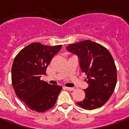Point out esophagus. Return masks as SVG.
<instances>
[{
    "instance_id": "34e87169",
    "label": "esophagus",
    "mask_w": 129,
    "mask_h": 129,
    "mask_svg": "<svg viewBox=\"0 0 129 129\" xmlns=\"http://www.w3.org/2000/svg\"><path fill=\"white\" fill-rule=\"evenodd\" d=\"M65 88L66 90H69V91H73L74 90V88L73 87H65Z\"/></svg>"
}]
</instances>
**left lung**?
<instances>
[{
	"label": "left lung",
	"instance_id": "1",
	"mask_svg": "<svg viewBox=\"0 0 129 129\" xmlns=\"http://www.w3.org/2000/svg\"><path fill=\"white\" fill-rule=\"evenodd\" d=\"M66 50L77 56L80 68L87 75L86 96L77 104L86 110L102 106L112 95L117 81L111 54L105 47L90 40L71 44Z\"/></svg>",
	"mask_w": 129,
	"mask_h": 129
}]
</instances>
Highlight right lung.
<instances>
[{"mask_svg": "<svg viewBox=\"0 0 129 129\" xmlns=\"http://www.w3.org/2000/svg\"><path fill=\"white\" fill-rule=\"evenodd\" d=\"M61 47L62 45L48 46L33 43L14 58L11 69L13 87L17 96L33 111L44 112L53 107L63 88L41 80Z\"/></svg>", "mask_w": 129, "mask_h": 129, "instance_id": "1", "label": "right lung"}]
</instances>
